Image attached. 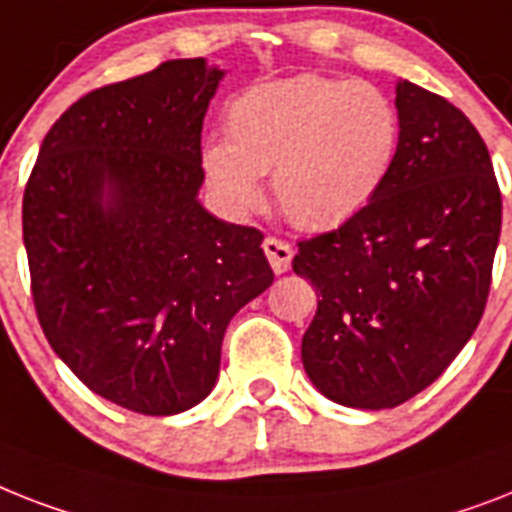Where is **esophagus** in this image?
<instances>
[{"instance_id": "34e87169", "label": "esophagus", "mask_w": 512, "mask_h": 512, "mask_svg": "<svg viewBox=\"0 0 512 512\" xmlns=\"http://www.w3.org/2000/svg\"><path fill=\"white\" fill-rule=\"evenodd\" d=\"M263 249H265V255H268L270 268L276 270V273H286V270H289L294 257L292 244L284 242V239H278V236H265Z\"/></svg>"}]
</instances>
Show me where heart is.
I'll use <instances>...</instances> for the list:
<instances>
[{
	"label": "heart",
	"mask_w": 512,
	"mask_h": 512,
	"mask_svg": "<svg viewBox=\"0 0 512 512\" xmlns=\"http://www.w3.org/2000/svg\"><path fill=\"white\" fill-rule=\"evenodd\" d=\"M400 112L368 81L294 76L257 83L228 105V139L202 149L207 184L231 213L278 205L307 231L342 226L381 194L400 152Z\"/></svg>",
	"instance_id": "b5f03b06"
}]
</instances>
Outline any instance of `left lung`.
Wrapping results in <instances>:
<instances>
[{
    "mask_svg": "<svg viewBox=\"0 0 512 512\" xmlns=\"http://www.w3.org/2000/svg\"><path fill=\"white\" fill-rule=\"evenodd\" d=\"M402 139L386 186L328 234L299 242L318 289L302 365L328 400L397 407L458 357L484 315L502 226L489 149L463 112L397 83Z\"/></svg>",
    "mask_w": 512,
    "mask_h": 512,
    "instance_id": "left-lung-1",
    "label": "left lung"
}]
</instances>
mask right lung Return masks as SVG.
Listing matches in <instances>:
<instances>
[{"label":"right lung","mask_w":512,"mask_h":512,"mask_svg":"<svg viewBox=\"0 0 512 512\" xmlns=\"http://www.w3.org/2000/svg\"><path fill=\"white\" fill-rule=\"evenodd\" d=\"M205 57L89 91L49 128L23 194L47 342L91 392L141 415L213 392L228 321L273 284L257 228L199 205Z\"/></svg>","instance_id":"right-lung-1"}]
</instances>
